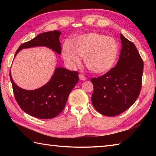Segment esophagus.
I'll return each mask as SVG.
<instances>
[{"label": "esophagus", "mask_w": 156, "mask_h": 156, "mask_svg": "<svg viewBox=\"0 0 156 156\" xmlns=\"http://www.w3.org/2000/svg\"><path fill=\"white\" fill-rule=\"evenodd\" d=\"M79 78H80V80H85L87 79V77L83 74H82V73H80V74H79Z\"/></svg>", "instance_id": "obj_1"}]
</instances>
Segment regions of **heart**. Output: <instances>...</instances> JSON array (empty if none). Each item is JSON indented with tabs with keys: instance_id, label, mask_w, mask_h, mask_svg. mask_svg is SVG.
I'll list each match as a JSON object with an SVG mask.
<instances>
[{
	"instance_id": "b5f03b06",
	"label": "heart",
	"mask_w": 156,
	"mask_h": 156,
	"mask_svg": "<svg viewBox=\"0 0 156 156\" xmlns=\"http://www.w3.org/2000/svg\"><path fill=\"white\" fill-rule=\"evenodd\" d=\"M119 46L114 38L99 33H88L65 43L62 56L70 67L80 62L84 57L86 67L94 73H105L112 69L117 60Z\"/></svg>"
}]
</instances>
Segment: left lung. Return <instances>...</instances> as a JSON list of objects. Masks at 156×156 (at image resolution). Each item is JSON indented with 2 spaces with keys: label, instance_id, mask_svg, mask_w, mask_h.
I'll use <instances>...</instances> for the list:
<instances>
[{
  "label": "left lung",
  "instance_id": "8db88e82",
  "mask_svg": "<svg viewBox=\"0 0 156 156\" xmlns=\"http://www.w3.org/2000/svg\"><path fill=\"white\" fill-rule=\"evenodd\" d=\"M122 43L119 59L104 75L92 78L91 101L97 112L115 116L128 109L138 98L142 88L144 63L132 42L120 34Z\"/></svg>",
  "mask_w": 156,
  "mask_h": 156
}]
</instances>
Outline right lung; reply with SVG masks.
<instances>
[{"label": "right lung", "mask_w": 156, "mask_h": 156, "mask_svg": "<svg viewBox=\"0 0 156 156\" xmlns=\"http://www.w3.org/2000/svg\"><path fill=\"white\" fill-rule=\"evenodd\" d=\"M61 32L55 30L42 33L18 47L17 53L24 48L45 46L61 54L59 37ZM15 99L21 109L27 114L41 119L56 117L64 109L69 95L78 82V73L58 67L45 85L35 90H25L13 81L9 72Z\"/></svg>", "instance_id": "obj_1"}]
</instances>
